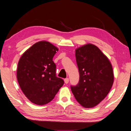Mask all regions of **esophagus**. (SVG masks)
<instances>
[{
  "label": "esophagus",
  "instance_id": "esophagus-1",
  "mask_svg": "<svg viewBox=\"0 0 131 131\" xmlns=\"http://www.w3.org/2000/svg\"><path fill=\"white\" fill-rule=\"evenodd\" d=\"M64 81H65V83L66 84H68L69 83V78H66L64 80Z\"/></svg>",
  "mask_w": 131,
  "mask_h": 131
}]
</instances>
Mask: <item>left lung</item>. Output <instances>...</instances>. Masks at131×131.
<instances>
[{
    "mask_svg": "<svg viewBox=\"0 0 131 131\" xmlns=\"http://www.w3.org/2000/svg\"><path fill=\"white\" fill-rule=\"evenodd\" d=\"M79 81L71 85L77 101L84 107L96 106L107 96L114 81L109 60L96 46L88 44L76 50Z\"/></svg>",
    "mask_w": 131,
    "mask_h": 131,
    "instance_id": "left-lung-1",
    "label": "left lung"
}]
</instances>
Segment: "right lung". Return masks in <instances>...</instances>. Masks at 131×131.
I'll list each match as a JSON object with an SVG mask.
<instances>
[{"mask_svg":"<svg viewBox=\"0 0 131 131\" xmlns=\"http://www.w3.org/2000/svg\"><path fill=\"white\" fill-rule=\"evenodd\" d=\"M58 49L48 41L34 44L24 53L18 64L17 77L24 94L36 105L50 102L63 85L56 76L52 58Z\"/></svg>","mask_w":131,"mask_h":131,"instance_id":"add662e5","label":"right lung"}]
</instances>
